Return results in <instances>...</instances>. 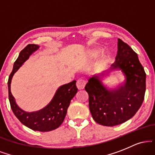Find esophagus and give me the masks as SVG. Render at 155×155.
Masks as SVG:
<instances>
[{"instance_id":"34e87169","label":"esophagus","mask_w":155,"mask_h":155,"mask_svg":"<svg viewBox=\"0 0 155 155\" xmlns=\"http://www.w3.org/2000/svg\"><path fill=\"white\" fill-rule=\"evenodd\" d=\"M85 84H86V81L83 79H79L77 80L76 82V87H77L78 90H83L84 88Z\"/></svg>"}]
</instances>
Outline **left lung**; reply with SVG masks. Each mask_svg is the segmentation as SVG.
Masks as SVG:
<instances>
[{"instance_id": "obj_1", "label": "left lung", "mask_w": 155, "mask_h": 155, "mask_svg": "<svg viewBox=\"0 0 155 155\" xmlns=\"http://www.w3.org/2000/svg\"><path fill=\"white\" fill-rule=\"evenodd\" d=\"M117 49L115 62L109 70L122 72L123 84L116 89L108 88L102 81V74L92 76L84 87L89 95V107L93 120L109 127L132 118L141 106L146 91V73L138 54L120 38Z\"/></svg>"}]
</instances>
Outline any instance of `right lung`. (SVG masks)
I'll use <instances>...</instances> for the list:
<instances>
[{
	"instance_id": "add662e5",
	"label": "right lung",
	"mask_w": 155,
	"mask_h": 155,
	"mask_svg": "<svg viewBox=\"0 0 155 155\" xmlns=\"http://www.w3.org/2000/svg\"><path fill=\"white\" fill-rule=\"evenodd\" d=\"M39 47L36 44H28L19 53L18 58L14 64L12 72L8 77V99L14 114L24 125L33 130L47 132L57 129L63 123L71 101L75 96L78 89L76 86L75 80L60 86L50 103L39 111L27 112L19 107L11 92L12 79L14 74L33 52L38 50Z\"/></svg>"
}]
</instances>
